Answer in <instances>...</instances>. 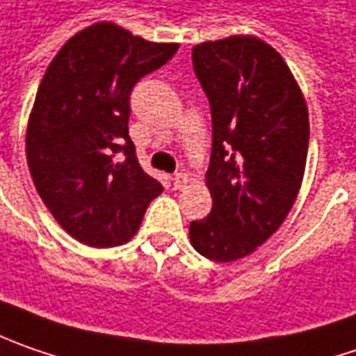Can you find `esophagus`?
<instances>
[{
	"instance_id": "34e87169",
	"label": "esophagus",
	"mask_w": 356,
	"mask_h": 356,
	"mask_svg": "<svg viewBox=\"0 0 356 356\" xmlns=\"http://www.w3.org/2000/svg\"><path fill=\"white\" fill-rule=\"evenodd\" d=\"M187 183H189V177H187L185 173H177V175L173 177V187H175V189H183Z\"/></svg>"
}]
</instances>
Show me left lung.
I'll use <instances>...</instances> for the list:
<instances>
[{"instance_id": "8db88e82", "label": "left lung", "mask_w": 356, "mask_h": 356, "mask_svg": "<svg viewBox=\"0 0 356 356\" xmlns=\"http://www.w3.org/2000/svg\"><path fill=\"white\" fill-rule=\"evenodd\" d=\"M193 70L211 103L205 183L213 209L191 223L189 239L197 253L231 263L257 251L295 205L307 165L309 109L285 59L255 35L195 45Z\"/></svg>"}]
</instances>
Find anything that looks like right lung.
Wrapping results in <instances>:
<instances>
[{"label": "right lung", "mask_w": 356, "mask_h": 356, "mask_svg": "<svg viewBox=\"0 0 356 356\" xmlns=\"http://www.w3.org/2000/svg\"><path fill=\"white\" fill-rule=\"evenodd\" d=\"M177 49L99 22L65 41L39 83L25 133L29 173L55 221L83 245L127 243L163 191L129 139V93Z\"/></svg>", "instance_id": "add662e5"}]
</instances>
